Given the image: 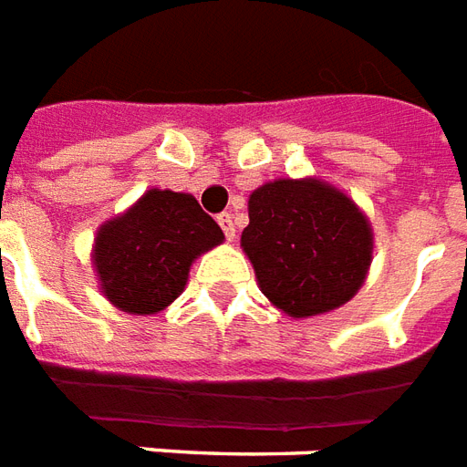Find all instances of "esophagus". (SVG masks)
<instances>
[{
    "label": "esophagus",
    "instance_id": "1",
    "mask_svg": "<svg viewBox=\"0 0 467 467\" xmlns=\"http://www.w3.org/2000/svg\"><path fill=\"white\" fill-rule=\"evenodd\" d=\"M217 223H220V227H223L224 237H227V240H233L234 237L233 215H230V213H220V215H217Z\"/></svg>",
    "mask_w": 467,
    "mask_h": 467
}]
</instances>
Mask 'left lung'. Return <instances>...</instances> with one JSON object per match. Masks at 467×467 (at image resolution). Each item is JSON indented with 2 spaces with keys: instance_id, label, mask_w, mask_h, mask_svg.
I'll use <instances>...</instances> for the list:
<instances>
[{
  "instance_id": "8db88e82",
  "label": "left lung",
  "mask_w": 467,
  "mask_h": 467,
  "mask_svg": "<svg viewBox=\"0 0 467 467\" xmlns=\"http://www.w3.org/2000/svg\"><path fill=\"white\" fill-rule=\"evenodd\" d=\"M262 295L289 317L347 304L371 265V227L351 200L321 181H275L250 195L243 233Z\"/></svg>"
}]
</instances>
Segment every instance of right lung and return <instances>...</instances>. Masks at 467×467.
<instances>
[{
  "label": "right lung",
  "mask_w": 467,
  "mask_h": 467,
  "mask_svg": "<svg viewBox=\"0 0 467 467\" xmlns=\"http://www.w3.org/2000/svg\"><path fill=\"white\" fill-rule=\"evenodd\" d=\"M223 240L220 224L192 195L148 190L126 215L99 230L93 265L113 306L155 314L185 289L192 260Z\"/></svg>",
  "instance_id": "1"
}]
</instances>
